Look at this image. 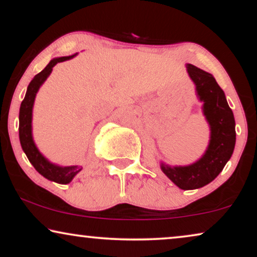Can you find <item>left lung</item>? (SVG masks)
I'll use <instances>...</instances> for the list:
<instances>
[{
	"mask_svg": "<svg viewBox=\"0 0 257 257\" xmlns=\"http://www.w3.org/2000/svg\"><path fill=\"white\" fill-rule=\"evenodd\" d=\"M189 78L195 85L202 113L209 125V143L201 158L186 166H171L161 161L165 175L179 188L198 189L212 182L226 166L234 152L236 132L235 119L223 90L209 72L186 64Z\"/></svg>",
	"mask_w": 257,
	"mask_h": 257,
	"instance_id": "obj_1",
	"label": "left lung"
}]
</instances>
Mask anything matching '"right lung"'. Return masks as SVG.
Here are the masks:
<instances>
[{
  "instance_id": "right-lung-1",
  "label": "right lung",
  "mask_w": 257,
  "mask_h": 257,
  "mask_svg": "<svg viewBox=\"0 0 257 257\" xmlns=\"http://www.w3.org/2000/svg\"><path fill=\"white\" fill-rule=\"evenodd\" d=\"M77 55V54H76ZM76 55L72 56H66V57H57L51 59L49 62V64L42 70L40 73H37L34 77V79L31 80L29 85H28L26 97L22 103H21L20 107V126H19V132H20V143L22 146L23 152L26 153V156L31 165L35 167L38 173L43 175L45 179L50 181H55L57 184L66 185L69 182H71L73 178L83 170L82 166H59L57 164L51 163L50 160H48L43 154L40 152L36 144L34 142L33 137V108L36 94L40 90V87L43 85V83L47 80V78L50 76L52 72V68L57 64V63L69 61L75 57Z\"/></svg>"
}]
</instances>
